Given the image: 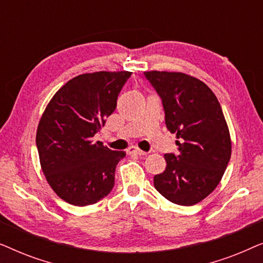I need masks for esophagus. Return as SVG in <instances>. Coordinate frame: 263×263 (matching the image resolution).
<instances>
[{
    "label": "esophagus",
    "instance_id": "esophagus-1",
    "mask_svg": "<svg viewBox=\"0 0 263 263\" xmlns=\"http://www.w3.org/2000/svg\"><path fill=\"white\" fill-rule=\"evenodd\" d=\"M128 154H135V156H147L146 152H143L138 147H129L128 151H127Z\"/></svg>",
    "mask_w": 263,
    "mask_h": 263
}]
</instances>
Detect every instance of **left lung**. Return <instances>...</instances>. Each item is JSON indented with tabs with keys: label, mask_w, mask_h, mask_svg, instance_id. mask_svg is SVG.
I'll return each mask as SVG.
<instances>
[{
	"label": "left lung",
	"mask_w": 263,
	"mask_h": 263,
	"mask_svg": "<svg viewBox=\"0 0 263 263\" xmlns=\"http://www.w3.org/2000/svg\"><path fill=\"white\" fill-rule=\"evenodd\" d=\"M160 97L165 124L177 134L178 153H166V168L154 188L171 202L193 206L219 184L231 158V139L217 97L199 79L183 73L145 71Z\"/></svg>",
	"instance_id": "8db88e82"
}]
</instances>
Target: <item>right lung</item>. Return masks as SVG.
<instances>
[{"label":"right lung","mask_w":263,"mask_h":263,"mask_svg":"<svg viewBox=\"0 0 263 263\" xmlns=\"http://www.w3.org/2000/svg\"><path fill=\"white\" fill-rule=\"evenodd\" d=\"M130 71H97L71 79L52 97L39 122L35 143L46 181L74 206H88L115 185V170L125 153L93 136L117 105Z\"/></svg>","instance_id":"add662e5"}]
</instances>
